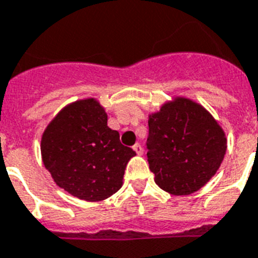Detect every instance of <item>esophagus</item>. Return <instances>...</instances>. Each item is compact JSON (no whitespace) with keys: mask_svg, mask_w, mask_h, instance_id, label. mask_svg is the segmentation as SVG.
<instances>
[{"mask_svg":"<svg viewBox=\"0 0 258 258\" xmlns=\"http://www.w3.org/2000/svg\"><path fill=\"white\" fill-rule=\"evenodd\" d=\"M134 151H135L138 155H143V147H142L139 143H136L135 146H134Z\"/></svg>","mask_w":258,"mask_h":258,"instance_id":"1","label":"esophagus"}]
</instances>
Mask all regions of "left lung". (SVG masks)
<instances>
[{"mask_svg":"<svg viewBox=\"0 0 258 258\" xmlns=\"http://www.w3.org/2000/svg\"><path fill=\"white\" fill-rule=\"evenodd\" d=\"M148 164L163 190L190 195L216 175L227 152V138L202 104L173 96L148 115Z\"/></svg>","mask_w":258,"mask_h":258,"instance_id":"8db88e82","label":"left lung"}]
</instances>
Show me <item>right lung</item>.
I'll return each mask as SVG.
<instances>
[{"mask_svg":"<svg viewBox=\"0 0 258 258\" xmlns=\"http://www.w3.org/2000/svg\"><path fill=\"white\" fill-rule=\"evenodd\" d=\"M133 148L107 125V114L95 98L64 106L47 124L41 156L58 187L85 202H102L118 192Z\"/></svg>","mask_w":258,"mask_h":258,"instance_id":"obj_1","label":"right lung"}]
</instances>
